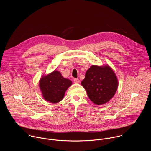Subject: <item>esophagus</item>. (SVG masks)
Here are the masks:
<instances>
[{
    "mask_svg": "<svg viewBox=\"0 0 151 151\" xmlns=\"http://www.w3.org/2000/svg\"><path fill=\"white\" fill-rule=\"evenodd\" d=\"M80 80L78 78H74V82L75 83H80Z\"/></svg>",
    "mask_w": 151,
    "mask_h": 151,
    "instance_id": "34e87169",
    "label": "esophagus"
}]
</instances>
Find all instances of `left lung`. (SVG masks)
I'll list each match as a JSON object with an SVG mask.
<instances>
[{"label":"left lung","instance_id":"8db88e82","mask_svg":"<svg viewBox=\"0 0 151 151\" xmlns=\"http://www.w3.org/2000/svg\"><path fill=\"white\" fill-rule=\"evenodd\" d=\"M89 99L95 104H106L114 95L118 80L113 70L109 66L92 65L81 81Z\"/></svg>","mask_w":151,"mask_h":151}]
</instances>
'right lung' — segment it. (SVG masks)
I'll return each mask as SVG.
<instances>
[{
	"mask_svg": "<svg viewBox=\"0 0 151 151\" xmlns=\"http://www.w3.org/2000/svg\"><path fill=\"white\" fill-rule=\"evenodd\" d=\"M72 82L64 78L58 71L43 76L40 81V88L43 98L51 103L56 104L61 101L65 91L71 86Z\"/></svg>",
	"mask_w": 151,
	"mask_h": 151,
	"instance_id": "obj_1",
	"label": "right lung"
}]
</instances>
